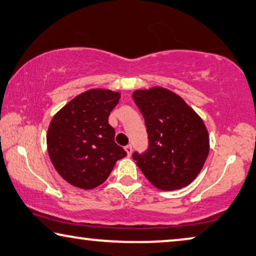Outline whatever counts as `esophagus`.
I'll list each match as a JSON object with an SVG mask.
<instances>
[{
    "mask_svg": "<svg viewBox=\"0 0 256 256\" xmlns=\"http://www.w3.org/2000/svg\"><path fill=\"white\" fill-rule=\"evenodd\" d=\"M125 152H128V156H131V154H132V146H131V144H128V146H125Z\"/></svg>",
    "mask_w": 256,
    "mask_h": 256,
    "instance_id": "esophagus-1",
    "label": "esophagus"
}]
</instances>
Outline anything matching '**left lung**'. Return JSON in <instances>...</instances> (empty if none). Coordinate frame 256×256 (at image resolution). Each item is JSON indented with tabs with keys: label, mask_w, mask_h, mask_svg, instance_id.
<instances>
[{
	"label": "left lung",
	"mask_w": 256,
	"mask_h": 256,
	"mask_svg": "<svg viewBox=\"0 0 256 256\" xmlns=\"http://www.w3.org/2000/svg\"><path fill=\"white\" fill-rule=\"evenodd\" d=\"M144 118L148 150L132 158L155 188L174 190L190 184L209 152V136L201 117L174 92L163 87L133 92Z\"/></svg>",
	"instance_id": "8db88e82"
}]
</instances>
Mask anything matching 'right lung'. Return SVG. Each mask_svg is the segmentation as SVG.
I'll list each match as a JSON object with an SVG mask.
<instances>
[{
  "mask_svg": "<svg viewBox=\"0 0 256 256\" xmlns=\"http://www.w3.org/2000/svg\"><path fill=\"white\" fill-rule=\"evenodd\" d=\"M118 92L95 88L79 94L49 124L47 148L52 166L68 184L84 190L101 185L126 152L108 123Z\"/></svg>",
  "mask_w": 256,
  "mask_h": 256,
  "instance_id": "obj_1",
  "label": "right lung"
}]
</instances>
